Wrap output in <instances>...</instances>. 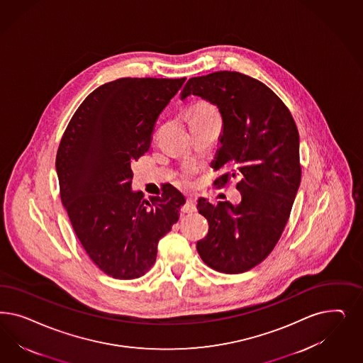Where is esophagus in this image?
I'll return each instance as SVG.
<instances>
[{
    "mask_svg": "<svg viewBox=\"0 0 363 363\" xmlns=\"http://www.w3.org/2000/svg\"><path fill=\"white\" fill-rule=\"evenodd\" d=\"M196 211V200L192 196H188L187 203L184 206V212H195Z\"/></svg>",
    "mask_w": 363,
    "mask_h": 363,
    "instance_id": "obj_1",
    "label": "esophagus"
}]
</instances>
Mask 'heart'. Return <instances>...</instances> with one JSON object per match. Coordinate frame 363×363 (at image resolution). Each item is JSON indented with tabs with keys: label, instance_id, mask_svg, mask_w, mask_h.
<instances>
[{
	"label": "heart",
	"instance_id": "b5f03b06",
	"mask_svg": "<svg viewBox=\"0 0 363 363\" xmlns=\"http://www.w3.org/2000/svg\"><path fill=\"white\" fill-rule=\"evenodd\" d=\"M213 116V115H218L216 113V111H215V108L213 106H211L210 104H206V103H203V104H199V106L195 108V111H194V113H192V116ZM191 171H187L186 174H184V179L186 180H189V177H191Z\"/></svg>",
	"mask_w": 363,
	"mask_h": 363
}]
</instances>
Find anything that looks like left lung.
I'll list each match as a JSON object with an SVG mask.
<instances>
[{
	"instance_id": "obj_1",
	"label": "left lung",
	"mask_w": 363,
	"mask_h": 363,
	"mask_svg": "<svg viewBox=\"0 0 363 363\" xmlns=\"http://www.w3.org/2000/svg\"><path fill=\"white\" fill-rule=\"evenodd\" d=\"M196 96L222 116L216 169L228 174L223 186L239 177V204L198 200L208 234L196 248L203 262L224 274H240L269 257L289 220L301 184L299 133L291 113L269 86L239 72H213L192 77L180 100Z\"/></svg>"
}]
</instances>
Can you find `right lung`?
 Listing matches in <instances>:
<instances>
[{
    "instance_id": "obj_1",
    "label": "right lung",
    "mask_w": 363,
    "mask_h": 363,
    "mask_svg": "<svg viewBox=\"0 0 363 363\" xmlns=\"http://www.w3.org/2000/svg\"><path fill=\"white\" fill-rule=\"evenodd\" d=\"M186 79H118L94 89L67 127L56 156L60 196L88 257L106 275L135 279L186 203L169 186L144 199L130 164L148 151L153 125Z\"/></svg>"
}]
</instances>
